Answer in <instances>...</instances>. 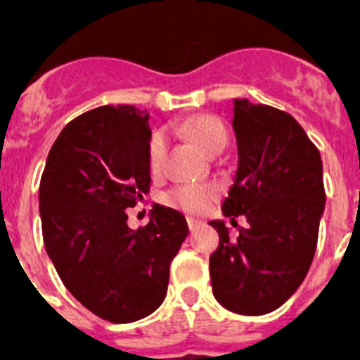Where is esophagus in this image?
<instances>
[{
	"label": "esophagus",
	"mask_w": 360,
	"mask_h": 360,
	"mask_svg": "<svg viewBox=\"0 0 360 360\" xmlns=\"http://www.w3.org/2000/svg\"><path fill=\"white\" fill-rule=\"evenodd\" d=\"M203 222L202 220H196V219H188V228H191L192 231L194 230H198V228H200V226H202Z\"/></svg>",
	"instance_id": "esophagus-1"
}]
</instances>
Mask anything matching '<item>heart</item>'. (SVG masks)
Instances as JSON below:
<instances>
[{
  "label": "heart",
  "mask_w": 360,
  "mask_h": 360,
  "mask_svg": "<svg viewBox=\"0 0 360 360\" xmlns=\"http://www.w3.org/2000/svg\"><path fill=\"white\" fill-rule=\"evenodd\" d=\"M181 130L202 149L205 155L222 151L228 143V130L224 123L213 115H198L192 120L181 124ZM164 155H166V140L162 134H155L149 143V166L153 172H158L162 166ZM219 196V188L209 183L203 185H183L168 192L166 202L175 209H181L185 213L200 214L205 213L213 202Z\"/></svg>",
  "instance_id": "1"
}]
</instances>
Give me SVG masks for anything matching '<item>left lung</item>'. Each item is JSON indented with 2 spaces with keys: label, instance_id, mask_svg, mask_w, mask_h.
Here are the masks:
<instances>
[{
  "label": "left lung",
  "instance_id": "8db88e82",
  "mask_svg": "<svg viewBox=\"0 0 360 360\" xmlns=\"http://www.w3.org/2000/svg\"><path fill=\"white\" fill-rule=\"evenodd\" d=\"M231 127L237 141L233 185L222 213L209 224L220 243L209 259L214 299L243 316L282 307L312 265L319 220L325 211L323 162L304 129L290 114L233 98Z\"/></svg>",
  "mask_w": 360,
  "mask_h": 360
}]
</instances>
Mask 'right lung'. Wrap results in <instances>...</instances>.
<instances>
[{"mask_svg": "<svg viewBox=\"0 0 360 360\" xmlns=\"http://www.w3.org/2000/svg\"><path fill=\"white\" fill-rule=\"evenodd\" d=\"M149 115L120 104L70 121L48 153L39 188L44 246L65 288L112 323L162 304L169 265L188 236L185 217L155 205L132 230L124 209L149 192Z\"/></svg>", "mask_w": 360, "mask_h": 360, "instance_id": "obj_1", "label": "right lung"}]
</instances>
